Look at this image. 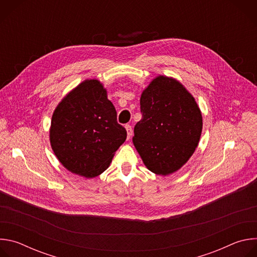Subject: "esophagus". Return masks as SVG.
<instances>
[{"label": "esophagus", "mask_w": 257, "mask_h": 257, "mask_svg": "<svg viewBox=\"0 0 257 257\" xmlns=\"http://www.w3.org/2000/svg\"><path fill=\"white\" fill-rule=\"evenodd\" d=\"M125 128H126V131H127V138L130 139V137L132 135V127L130 125H126Z\"/></svg>", "instance_id": "34e87169"}]
</instances>
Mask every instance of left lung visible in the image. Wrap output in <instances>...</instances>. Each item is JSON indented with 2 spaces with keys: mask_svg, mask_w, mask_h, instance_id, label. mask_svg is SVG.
Listing matches in <instances>:
<instances>
[{
  "mask_svg": "<svg viewBox=\"0 0 257 257\" xmlns=\"http://www.w3.org/2000/svg\"><path fill=\"white\" fill-rule=\"evenodd\" d=\"M140 111L133 143L144 165L157 175L178 171L195 152L202 131L195 98L178 80L160 75L141 93Z\"/></svg>",
  "mask_w": 257,
  "mask_h": 257,
  "instance_id": "left-lung-1",
  "label": "left lung"
}]
</instances>
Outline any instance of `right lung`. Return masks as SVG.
<instances>
[{
    "instance_id": "1",
    "label": "right lung",
    "mask_w": 257,
    "mask_h": 257,
    "mask_svg": "<svg viewBox=\"0 0 257 257\" xmlns=\"http://www.w3.org/2000/svg\"><path fill=\"white\" fill-rule=\"evenodd\" d=\"M126 137L114 104L96 79L84 80L71 90L52 117V150L68 171L85 178L104 172Z\"/></svg>"
}]
</instances>
